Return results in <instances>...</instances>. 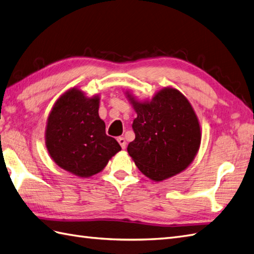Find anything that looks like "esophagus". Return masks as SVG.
<instances>
[{"label":"esophagus","mask_w":254,"mask_h":254,"mask_svg":"<svg viewBox=\"0 0 254 254\" xmlns=\"http://www.w3.org/2000/svg\"><path fill=\"white\" fill-rule=\"evenodd\" d=\"M117 141H118V143L121 144V146H122L123 149L126 148V140H125V138H124V137H118L117 138Z\"/></svg>","instance_id":"obj_1"}]
</instances>
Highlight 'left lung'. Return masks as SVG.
Segmentation results:
<instances>
[{"label": "left lung", "instance_id": "8db88e82", "mask_svg": "<svg viewBox=\"0 0 254 254\" xmlns=\"http://www.w3.org/2000/svg\"><path fill=\"white\" fill-rule=\"evenodd\" d=\"M126 98L137 118L136 134L127 151L144 176L163 182L184 172L198 153L201 127L188 99L173 87L155 92L151 100H138L131 91Z\"/></svg>", "mask_w": 254, "mask_h": 254}]
</instances>
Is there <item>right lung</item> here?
I'll list each match as a JSON object with an SVG mask.
<instances>
[{
	"label": "right lung",
	"mask_w": 254,
	"mask_h": 254,
	"mask_svg": "<svg viewBox=\"0 0 254 254\" xmlns=\"http://www.w3.org/2000/svg\"><path fill=\"white\" fill-rule=\"evenodd\" d=\"M100 95L87 97L79 88H70L55 101L46 127V146L56 165L78 177L102 172L122 150L105 133L99 116Z\"/></svg>",
	"instance_id": "add662e5"
}]
</instances>
